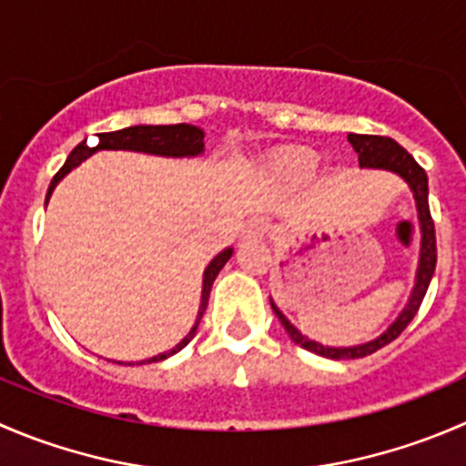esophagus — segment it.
Listing matches in <instances>:
<instances>
[{
  "label": "esophagus",
  "instance_id": "34e87169",
  "mask_svg": "<svg viewBox=\"0 0 466 466\" xmlns=\"http://www.w3.org/2000/svg\"><path fill=\"white\" fill-rule=\"evenodd\" d=\"M266 232H268V223H266L264 218H252L246 228V237H250V238L264 237Z\"/></svg>",
  "mask_w": 466,
  "mask_h": 466
}]
</instances>
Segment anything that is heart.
<instances>
[{"label":"heart","mask_w":466,"mask_h":466,"mask_svg":"<svg viewBox=\"0 0 466 466\" xmlns=\"http://www.w3.org/2000/svg\"><path fill=\"white\" fill-rule=\"evenodd\" d=\"M314 166L316 161L311 159V157H298V159H293L291 164H289V168L296 175H309L311 170H314Z\"/></svg>","instance_id":"heart-1"}]
</instances>
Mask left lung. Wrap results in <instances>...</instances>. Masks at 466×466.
Masks as SVG:
<instances>
[{
  "label": "left lung",
  "mask_w": 466,
  "mask_h": 466,
  "mask_svg": "<svg viewBox=\"0 0 466 466\" xmlns=\"http://www.w3.org/2000/svg\"><path fill=\"white\" fill-rule=\"evenodd\" d=\"M348 141L353 146V150L358 152L360 166L362 168H378V170H390L396 173L399 177H403L410 184L414 193V200H417V211H419V225H421V252H419V268H417V279H414L412 296H410L408 305L400 311L399 319L385 329L378 339L369 343H360V346L350 348H332L323 346V343H316L311 339H307L305 334H300V329L296 325H291V320L278 309L273 300L275 316L279 319V323L284 325V329L289 332V337L302 346L305 350H311L316 355H323L329 360H358L367 358V355L376 353L382 346L394 341L400 332L410 325V320L417 316L419 307H421L423 296L428 291V284H431L432 273H435L437 266V241H435V223H432L431 207H428V175L421 166L414 161V157L410 155L405 147H400L394 138L387 137H371V134H348Z\"/></svg>",
  "instance_id": "1"
}]
</instances>
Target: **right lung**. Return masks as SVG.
<instances>
[{"mask_svg": "<svg viewBox=\"0 0 466 466\" xmlns=\"http://www.w3.org/2000/svg\"><path fill=\"white\" fill-rule=\"evenodd\" d=\"M97 146L90 147L88 143L81 141L75 150L70 152L66 164L61 166L56 175H54L52 184H49V191H47V200L45 205L49 202V196L52 191L56 188V184L70 173L72 168L81 164L84 159H88L90 155H95L97 150H132V152H146V155H159V157H198L205 152V132L196 125H187V123H179V125H137V127H127V129H118V132H106V134H97ZM232 248H225L220 255H216L211 259V264L205 268V279H202V298H200V309H198V319L196 325L191 328V332L173 348L168 353H161L150 358L147 362H161V360L170 358L175 355L177 350H182L188 341L193 339L196 334L198 325H200L202 314L207 309V302H209V293H211V284H214L216 275L220 273L228 259L232 257ZM123 364V362H118ZM132 364V362H129ZM141 364V362H138Z\"/></svg>", "mask_w": 466, "mask_h": 466, "instance_id": "right-lung-1", "label": "right lung"}]
</instances>
